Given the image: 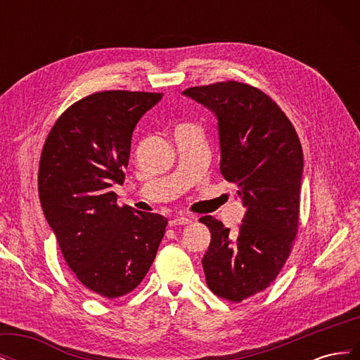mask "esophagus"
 <instances>
[{
	"label": "esophagus",
	"mask_w": 360,
	"mask_h": 360,
	"mask_svg": "<svg viewBox=\"0 0 360 360\" xmlns=\"http://www.w3.org/2000/svg\"><path fill=\"white\" fill-rule=\"evenodd\" d=\"M192 221L189 219V217H184V216H177V217H172V219H169V226H177V225H188L191 224Z\"/></svg>",
	"instance_id": "obj_1"
}]
</instances>
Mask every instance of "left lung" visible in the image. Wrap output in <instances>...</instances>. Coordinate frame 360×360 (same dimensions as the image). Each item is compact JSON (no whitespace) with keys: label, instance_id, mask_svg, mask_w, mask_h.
Here are the masks:
<instances>
[{"label":"left lung","instance_id":"obj_1","mask_svg":"<svg viewBox=\"0 0 360 360\" xmlns=\"http://www.w3.org/2000/svg\"><path fill=\"white\" fill-rule=\"evenodd\" d=\"M217 120L221 174L234 183L246 213L233 236L212 216V240L202 257L209 288L242 302L275 281L291 252L299 225L303 153L287 115L267 94L228 81L183 91Z\"/></svg>","mask_w":360,"mask_h":360}]
</instances>
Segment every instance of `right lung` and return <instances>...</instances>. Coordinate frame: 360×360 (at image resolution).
Returning <instances> with one entry per match:
<instances>
[{"mask_svg":"<svg viewBox=\"0 0 360 360\" xmlns=\"http://www.w3.org/2000/svg\"><path fill=\"white\" fill-rule=\"evenodd\" d=\"M162 93L101 91L63 112L43 146L39 197L68 266L96 296L139 285L155 261L167 217L117 205L136 123Z\"/></svg>","mask_w":360,"mask_h":360,"instance_id":"obj_1","label":"right lung"}]
</instances>
